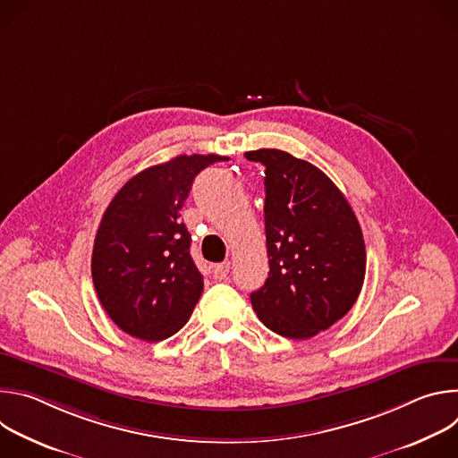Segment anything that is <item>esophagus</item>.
Segmentation results:
<instances>
[{"label": "esophagus", "instance_id": "34e87169", "mask_svg": "<svg viewBox=\"0 0 458 458\" xmlns=\"http://www.w3.org/2000/svg\"><path fill=\"white\" fill-rule=\"evenodd\" d=\"M228 272H230V263H228V260H225V263H221V265H214V267H212L214 279H217V281L226 279Z\"/></svg>", "mask_w": 458, "mask_h": 458}]
</instances>
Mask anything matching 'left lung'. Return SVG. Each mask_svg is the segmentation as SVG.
Here are the masks:
<instances>
[{"instance_id":"obj_1","label":"left lung","mask_w":458,"mask_h":458,"mask_svg":"<svg viewBox=\"0 0 458 458\" xmlns=\"http://www.w3.org/2000/svg\"><path fill=\"white\" fill-rule=\"evenodd\" d=\"M265 165L268 279L250 295L267 328L288 339L328 330L355 304L366 274L360 225L334 181L277 148L244 154Z\"/></svg>"}]
</instances>
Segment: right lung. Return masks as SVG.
Segmentation results:
<instances>
[{
  "label": "right lung",
  "mask_w": 458,
  "mask_h": 458,
  "mask_svg": "<svg viewBox=\"0 0 458 458\" xmlns=\"http://www.w3.org/2000/svg\"><path fill=\"white\" fill-rule=\"evenodd\" d=\"M223 156H177L130 179L96 233L92 281L119 328L148 343L177 334L203 293L181 208L191 182Z\"/></svg>",
  "instance_id": "obj_1"
}]
</instances>
